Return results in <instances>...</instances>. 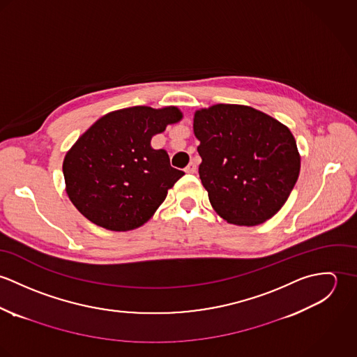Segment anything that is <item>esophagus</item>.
Listing matches in <instances>:
<instances>
[{
    "label": "esophagus",
    "instance_id": "1",
    "mask_svg": "<svg viewBox=\"0 0 357 357\" xmlns=\"http://www.w3.org/2000/svg\"><path fill=\"white\" fill-rule=\"evenodd\" d=\"M185 172H187V173H195V172H197V163H195V160H191V162L188 163V166L185 167Z\"/></svg>",
    "mask_w": 357,
    "mask_h": 357
}]
</instances>
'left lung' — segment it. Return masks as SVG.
I'll use <instances>...</instances> for the list:
<instances>
[{"instance_id": "obj_1", "label": "left lung", "mask_w": 357, "mask_h": 357, "mask_svg": "<svg viewBox=\"0 0 357 357\" xmlns=\"http://www.w3.org/2000/svg\"><path fill=\"white\" fill-rule=\"evenodd\" d=\"M194 132L201 181L224 220L257 225L286 204L301 162L284 125L248 105L217 104L195 112Z\"/></svg>"}]
</instances>
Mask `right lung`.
<instances>
[{"label": "right lung", "mask_w": 357, "mask_h": 357, "mask_svg": "<svg viewBox=\"0 0 357 357\" xmlns=\"http://www.w3.org/2000/svg\"><path fill=\"white\" fill-rule=\"evenodd\" d=\"M176 107H130L104 115L63 162L67 195L89 221L111 231H130L153 217L167 190L184 176L151 139L178 122Z\"/></svg>", "instance_id": "obj_1"}]
</instances>
